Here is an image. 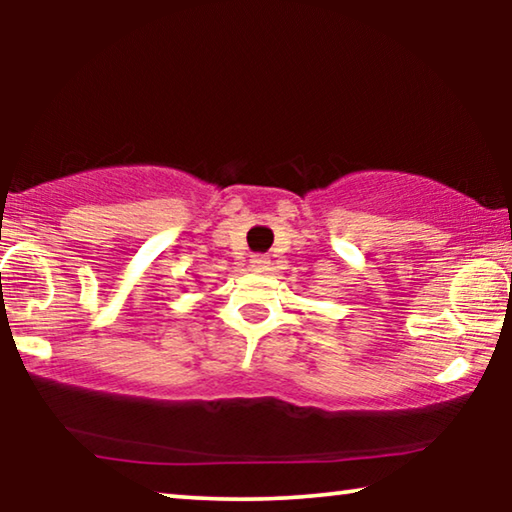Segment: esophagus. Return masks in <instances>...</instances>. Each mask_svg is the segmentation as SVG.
Listing matches in <instances>:
<instances>
[{
  "label": "esophagus",
  "instance_id": "obj_1",
  "mask_svg": "<svg viewBox=\"0 0 512 512\" xmlns=\"http://www.w3.org/2000/svg\"><path fill=\"white\" fill-rule=\"evenodd\" d=\"M268 265H270L268 256H263V254L251 256V268H254L256 272H265V270H268Z\"/></svg>",
  "mask_w": 512,
  "mask_h": 512
}]
</instances>
